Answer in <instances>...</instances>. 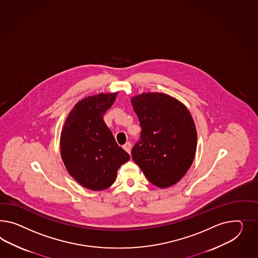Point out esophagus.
<instances>
[{
	"mask_svg": "<svg viewBox=\"0 0 258 258\" xmlns=\"http://www.w3.org/2000/svg\"><path fill=\"white\" fill-rule=\"evenodd\" d=\"M123 148L125 149L127 153L131 154V151H132V144H131V142L125 143V145L123 146Z\"/></svg>",
	"mask_w": 258,
	"mask_h": 258,
	"instance_id": "esophagus-1",
	"label": "esophagus"
}]
</instances>
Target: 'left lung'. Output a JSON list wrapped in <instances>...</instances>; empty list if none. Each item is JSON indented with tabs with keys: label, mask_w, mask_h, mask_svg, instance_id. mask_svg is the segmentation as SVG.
<instances>
[{
	"label": "left lung",
	"mask_w": 258,
	"mask_h": 258,
	"mask_svg": "<svg viewBox=\"0 0 258 258\" xmlns=\"http://www.w3.org/2000/svg\"><path fill=\"white\" fill-rule=\"evenodd\" d=\"M141 135L133 159L148 181L167 188L179 181L190 167L197 134L188 109L168 95L147 93L132 98Z\"/></svg>",
	"instance_id": "left-lung-1"
}]
</instances>
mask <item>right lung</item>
I'll use <instances>...</instances> for the list:
<instances>
[{"label": "right lung", "mask_w": 258, "mask_h": 258, "mask_svg": "<svg viewBox=\"0 0 258 258\" xmlns=\"http://www.w3.org/2000/svg\"><path fill=\"white\" fill-rule=\"evenodd\" d=\"M117 93L84 98L70 111L61 134V156L70 175L92 190L111 187L130 155L119 147L103 116Z\"/></svg>", "instance_id": "right-lung-1"}]
</instances>
